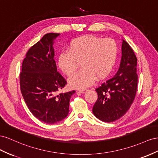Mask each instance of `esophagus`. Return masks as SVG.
I'll use <instances>...</instances> for the list:
<instances>
[{
	"mask_svg": "<svg viewBox=\"0 0 158 158\" xmlns=\"http://www.w3.org/2000/svg\"><path fill=\"white\" fill-rule=\"evenodd\" d=\"M87 91V89H81V90H79V93H84L85 91Z\"/></svg>",
	"mask_w": 158,
	"mask_h": 158,
	"instance_id": "obj_1",
	"label": "esophagus"
}]
</instances>
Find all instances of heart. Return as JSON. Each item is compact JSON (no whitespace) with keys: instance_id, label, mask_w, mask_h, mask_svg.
Returning <instances> with one entry per match:
<instances>
[{"instance_id":"obj_1","label":"heart","mask_w":158,"mask_h":158,"mask_svg":"<svg viewBox=\"0 0 158 158\" xmlns=\"http://www.w3.org/2000/svg\"><path fill=\"white\" fill-rule=\"evenodd\" d=\"M118 49L113 39L84 35L72 40L68 50L60 53L58 66L66 75L70 76L80 62L81 68L68 81L71 88L83 89L91 85L96 77L101 79L109 74L115 64Z\"/></svg>"}]
</instances>
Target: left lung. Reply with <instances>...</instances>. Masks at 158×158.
<instances>
[{"mask_svg": "<svg viewBox=\"0 0 158 158\" xmlns=\"http://www.w3.org/2000/svg\"><path fill=\"white\" fill-rule=\"evenodd\" d=\"M137 58L130 45L123 40L120 67L113 77L95 89L98 98L93 107L97 118L112 123L124 116L131 106L137 91Z\"/></svg>", "mask_w": 158, "mask_h": 158, "instance_id": "1", "label": "left lung"}]
</instances>
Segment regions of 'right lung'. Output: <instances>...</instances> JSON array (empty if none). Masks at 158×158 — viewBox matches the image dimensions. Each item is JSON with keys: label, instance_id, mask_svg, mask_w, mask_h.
I'll use <instances>...</instances> for the list:
<instances>
[{"label": "right lung", "instance_id": "right-lung-1", "mask_svg": "<svg viewBox=\"0 0 158 158\" xmlns=\"http://www.w3.org/2000/svg\"><path fill=\"white\" fill-rule=\"evenodd\" d=\"M60 34L48 33L31 46L22 62L20 85L22 96L35 118L54 124L66 118L69 101L75 91L57 94L67 82L57 71L53 48Z\"/></svg>", "mask_w": 158, "mask_h": 158}]
</instances>
